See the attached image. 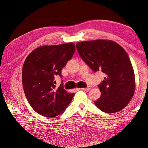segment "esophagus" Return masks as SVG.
<instances>
[{"label": "esophagus", "instance_id": "obj_1", "mask_svg": "<svg viewBox=\"0 0 148 148\" xmlns=\"http://www.w3.org/2000/svg\"><path fill=\"white\" fill-rule=\"evenodd\" d=\"M91 86H87L86 88H82V89H83V90H84V91H89V89H91Z\"/></svg>", "mask_w": 148, "mask_h": 148}]
</instances>
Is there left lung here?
<instances>
[{"label":"left lung","instance_id":"8db88e82","mask_svg":"<svg viewBox=\"0 0 148 148\" xmlns=\"http://www.w3.org/2000/svg\"><path fill=\"white\" fill-rule=\"evenodd\" d=\"M79 56L91 69L105 73L98 85L101 95L95 104L106 113L123 109L131 101L135 88V73L128 55L119 44L109 40L78 42Z\"/></svg>","mask_w":148,"mask_h":148}]
</instances>
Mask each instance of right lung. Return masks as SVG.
<instances>
[{"instance_id": "obj_1", "label": "right lung", "mask_w": 148, "mask_h": 148, "mask_svg": "<svg viewBox=\"0 0 148 148\" xmlns=\"http://www.w3.org/2000/svg\"><path fill=\"white\" fill-rule=\"evenodd\" d=\"M75 51L73 42L38 47L26 57L22 69V82L26 99L33 109L46 117L63 113L73 97L64 89L56 88L55 77L62 78V70Z\"/></svg>"}]
</instances>
